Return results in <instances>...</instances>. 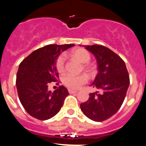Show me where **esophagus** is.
Instances as JSON below:
<instances>
[{
	"label": "esophagus",
	"mask_w": 146,
	"mask_h": 146,
	"mask_svg": "<svg viewBox=\"0 0 146 146\" xmlns=\"http://www.w3.org/2000/svg\"><path fill=\"white\" fill-rule=\"evenodd\" d=\"M68 91H69V94H76V93H77V91H73V90H71V89H69Z\"/></svg>",
	"instance_id": "34e87169"
}]
</instances>
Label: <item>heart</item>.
<instances>
[{
    "mask_svg": "<svg viewBox=\"0 0 146 146\" xmlns=\"http://www.w3.org/2000/svg\"><path fill=\"white\" fill-rule=\"evenodd\" d=\"M69 56L72 58L78 60L82 64L80 71H85L89 77H93L96 74V68L90 63L91 56L88 51L83 48H76L69 52ZM55 67L59 74H63L65 72V59L63 55H60L55 62ZM88 80V77L86 74L78 75L67 74L63 77L62 82L70 89L77 90L85 85Z\"/></svg>",
    "mask_w": 146,
    "mask_h": 146,
    "instance_id": "heart-1",
    "label": "heart"
}]
</instances>
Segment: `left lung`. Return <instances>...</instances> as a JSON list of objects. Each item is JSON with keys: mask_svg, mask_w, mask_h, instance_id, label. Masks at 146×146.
Masks as SVG:
<instances>
[{"mask_svg": "<svg viewBox=\"0 0 146 146\" xmlns=\"http://www.w3.org/2000/svg\"><path fill=\"white\" fill-rule=\"evenodd\" d=\"M84 47L96 58L98 73L91 84L96 91L89 94L88 100L80 104V109L88 118L100 122L120 109L129 86V76L125 62L111 50L99 44Z\"/></svg>", "mask_w": 146, "mask_h": 146, "instance_id": "1", "label": "left lung"}]
</instances>
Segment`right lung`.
Returning <instances> with one entry per match:
<instances>
[{
	"label": "right lung",
	"mask_w": 146,
	"mask_h": 146,
	"mask_svg": "<svg viewBox=\"0 0 146 146\" xmlns=\"http://www.w3.org/2000/svg\"><path fill=\"white\" fill-rule=\"evenodd\" d=\"M74 44H50L33 51L20 63L16 85L18 96L27 113L38 120L50 119L60 111L68 90L60 86L51 92L50 82H56V60L61 52Z\"/></svg>",
	"instance_id": "obj_1"
}]
</instances>
